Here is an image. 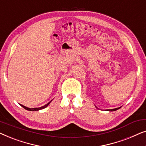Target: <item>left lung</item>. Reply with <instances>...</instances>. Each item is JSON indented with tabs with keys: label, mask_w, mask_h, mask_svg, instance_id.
<instances>
[{
	"label": "left lung",
	"mask_w": 146,
	"mask_h": 146,
	"mask_svg": "<svg viewBox=\"0 0 146 146\" xmlns=\"http://www.w3.org/2000/svg\"><path fill=\"white\" fill-rule=\"evenodd\" d=\"M121 108V107H119V108H115V109H110V110H107L110 111H115V110H117L119 109V108Z\"/></svg>",
	"instance_id": "obj_1"
}]
</instances>
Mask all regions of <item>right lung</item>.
I'll return each instance as SVG.
<instances>
[{
  "label": "right lung",
  "mask_w": 146,
  "mask_h": 146,
  "mask_svg": "<svg viewBox=\"0 0 146 146\" xmlns=\"http://www.w3.org/2000/svg\"><path fill=\"white\" fill-rule=\"evenodd\" d=\"M51 101H52V100H51ZM51 101L50 102L48 103L47 104L43 106H42V107H40V108H29L26 107V106H23V105H22V104H21V106L23 107V108H24L27 110H29V111H38V110H40L44 109V108H46V107L48 106L49 105V104L51 102Z\"/></svg>",
  "instance_id": "obj_1"
}]
</instances>
